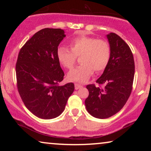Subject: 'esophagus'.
<instances>
[{
	"mask_svg": "<svg viewBox=\"0 0 151 151\" xmlns=\"http://www.w3.org/2000/svg\"><path fill=\"white\" fill-rule=\"evenodd\" d=\"M82 86L81 85V84H75V89L76 90H78V89H79V88H82Z\"/></svg>",
	"mask_w": 151,
	"mask_h": 151,
	"instance_id": "obj_1",
	"label": "esophagus"
}]
</instances>
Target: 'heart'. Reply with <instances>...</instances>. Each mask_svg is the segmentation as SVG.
<instances>
[{
	"label": "heart",
	"mask_w": 151,
	"mask_h": 151,
	"mask_svg": "<svg viewBox=\"0 0 151 151\" xmlns=\"http://www.w3.org/2000/svg\"><path fill=\"white\" fill-rule=\"evenodd\" d=\"M71 50L60 47L57 58L60 63L70 69L73 67L77 57H80L82 65L68 73V79L83 83L87 81L94 71L100 73L106 69L111 58V47L104 40H97L92 37L81 36L73 38L69 43Z\"/></svg>",
	"instance_id": "b5f03b06"
}]
</instances>
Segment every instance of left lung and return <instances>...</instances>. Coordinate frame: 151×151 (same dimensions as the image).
I'll use <instances>...</instances> for the list:
<instances>
[{
    "instance_id": "obj_1",
    "label": "left lung",
    "mask_w": 151,
    "mask_h": 151,
    "mask_svg": "<svg viewBox=\"0 0 151 151\" xmlns=\"http://www.w3.org/2000/svg\"><path fill=\"white\" fill-rule=\"evenodd\" d=\"M111 47L109 65L96 80L104 87L88 84L89 94L85 100L86 109L96 118L105 119L116 114L127 102L132 91L135 63L131 49L115 33L106 35Z\"/></svg>"
}]
</instances>
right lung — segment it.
I'll return each instance as SVG.
<instances>
[{"label":"right lung","instance_id":"obj_1","mask_svg":"<svg viewBox=\"0 0 151 151\" xmlns=\"http://www.w3.org/2000/svg\"><path fill=\"white\" fill-rule=\"evenodd\" d=\"M65 36L61 29H42L27 41L18 53L16 65L18 92L28 110L39 118L59 116L74 91L72 82L58 85L65 73L56 53Z\"/></svg>","mask_w":151,"mask_h":151}]
</instances>
